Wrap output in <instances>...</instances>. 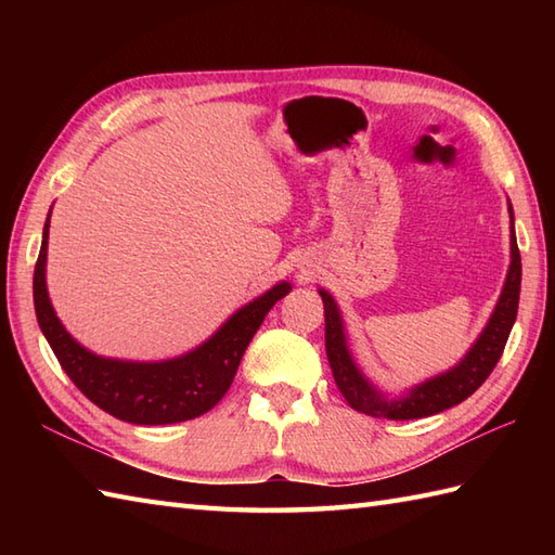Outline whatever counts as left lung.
Masks as SVG:
<instances>
[{
  "label": "left lung",
  "instance_id": "1",
  "mask_svg": "<svg viewBox=\"0 0 555 555\" xmlns=\"http://www.w3.org/2000/svg\"><path fill=\"white\" fill-rule=\"evenodd\" d=\"M508 215H511V267L508 276H505L503 291L499 296L496 308H493L487 326L481 328L477 340L465 352L455 367L431 376V379L415 384L400 396H386L382 388H376L367 376L362 374L358 362L352 360L346 340V326L344 317H340L338 305L328 291L320 288V296L324 302V322H326V358L332 364L334 379L338 391L344 393L350 408L372 417H386V420H417L429 417L436 412H443L465 398L473 396L477 388L487 382V376L496 367V362L503 356L505 340L511 336V328L517 317V302H520V281H522V262L520 250H517L515 241V217L513 205L508 199Z\"/></svg>",
  "mask_w": 555,
  "mask_h": 555
}]
</instances>
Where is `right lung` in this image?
Instances as JSON below:
<instances>
[{
    "label": "right lung",
    "mask_w": 555,
    "mask_h": 555,
    "mask_svg": "<svg viewBox=\"0 0 555 555\" xmlns=\"http://www.w3.org/2000/svg\"><path fill=\"white\" fill-rule=\"evenodd\" d=\"M50 215L42 229V245L33 276L35 314L68 379L80 388L82 396H88L116 420L131 424H173L205 415L229 391L243 352L262 326L267 312L293 288L288 281H279L262 296L235 310L205 344L179 358L159 362L102 358L80 346L52 308L44 276Z\"/></svg>",
    "instance_id": "1"
}]
</instances>
